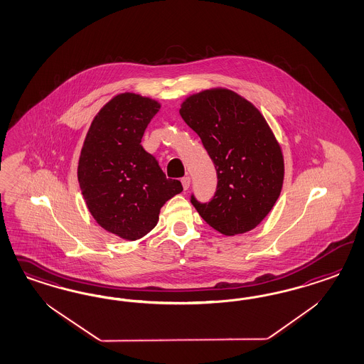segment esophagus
<instances>
[{
	"label": "esophagus",
	"instance_id": "34e87169",
	"mask_svg": "<svg viewBox=\"0 0 364 364\" xmlns=\"http://www.w3.org/2000/svg\"><path fill=\"white\" fill-rule=\"evenodd\" d=\"M181 184H183L184 191H187L188 188H189V186H191V177H183V178H181Z\"/></svg>",
	"mask_w": 364,
	"mask_h": 364
}]
</instances>
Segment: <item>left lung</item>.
I'll use <instances>...</instances> for the list:
<instances>
[{
    "instance_id": "1",
    "label": "left lung",
    "mask_w": 364,
    "mask_h": 364,
    "mask_svg": "<svg viewBox=\"0 0 364 364\" xmlns=\"http://www.w3.org/2000/svg\"><path fill=\"white\" fill-rule=\"evenodd\" d=\"M180 114L200 136L218 172L208 204L192 196L198 215L225 236L252 231L274 208L284 180L283 151L264 116L227 88L189 95Z\"/></svg>"
}]
</instances>
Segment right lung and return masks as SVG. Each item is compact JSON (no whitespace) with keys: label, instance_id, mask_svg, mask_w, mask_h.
Masks as SVG:
<instances>
[{"label":"right lung","instance_id":"right-lung-1","mask_svg":"<svg viewBox=\"0 0 364 364\" xmlns=\"http://www.w3.org/2000/svg\"><path fill=\"white\" fill-rule=\"evenodd\" d=\"M160 108L157 100L132 92L112 97L93 117L80 152L78 184L89 212L124 240L152 231L161 207L183 191L141 145Z\"/></svg>","mask_w":364,"mask_h":364}]
</instances>
